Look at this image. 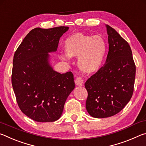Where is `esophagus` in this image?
Wrapping results in <instances>:
<instances>
[{
  "label": "esophagus",
  "mask_w": 146,
  "mask_h": 146,
  "mask_svg": "<svg viewBox=\"0 0 146 146\" xmlns=\"http://www.w3.org/2000/svg\"><path fill=\"white\" fill-rule=\"evenodd\" d=\"M83 83V79L81 77H77L75 79V84L76 86H82Z\"/></svg>",
  "instance_id": "esophagus-1"
}]
</instances>
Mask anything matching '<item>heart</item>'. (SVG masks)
Here are the masks:
<instances>
[{
    "label": "heart",
    "instance_id": "1",
    "mask_svg": "<svg viewBox=\"0 0 146 146\" xmlns=\"http://www.w3.org/2000/svg\"><path fill=\"white\" fill-rule=\"evenodd\" d=\"M66 54L60 58L68 60L69 57H78V66L86 73H93L99 70L107 51V43L102 36L73 34L64 41Z\"/></svg>",
    "mask_w": 146,
    "mask_h": 146
}]
</instances>
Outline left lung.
Returning <instances> with one entry per match:
<instances>
[{"label":"left lung","mask_w":146,"mask_h":146,"mask_svg":"<svg viewBox=\"0 0 146 146\" xmlns=\"http://www.w3.org/2000/svg\"><path fill=\"white\" fill-rule=\"evenodd\" d=\"M106 27L109 44L106 63L85 83L86 108L94 118L117 114L129 102L134 90L136 67L131 49L115 29Z\"/></svg>","instance_id":"obj_1"}]
</instances>
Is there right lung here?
<instances>
[{"label":"right lung","mask_w":146,"mask_h":146,"mask_svg":"<svg viewBox=\"0 0 146 146\" xmlns=\"http://www.w3.org/2000/svg\"><path fill=\"white\" fill-rule=\"evenodd\" d=\"M66 26L36 28L27 35L15 53L11 82L24 114L36 122L57 120L74 88L73 73L53 70L49 53L56 52Z\"/></svg>","instance_id":"right-lung-1"}]
</instances>
